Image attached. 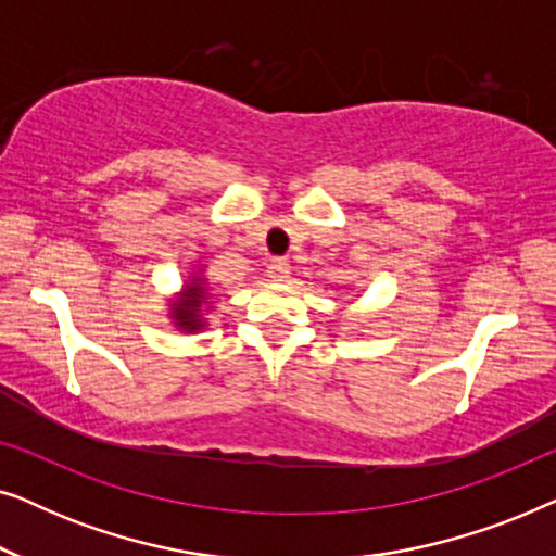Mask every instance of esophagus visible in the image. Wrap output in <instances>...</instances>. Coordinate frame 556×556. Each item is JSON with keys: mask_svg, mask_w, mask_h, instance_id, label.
<instances>
[{"mask_svg": "<svg viewBox=\"0 0 556 556\" xmlns=\"http://www.w3.org/2000/svg\"><path fill=\"white\" fill-rule=\"evenodd\" d=\"M288 273H291V263L283 261V257H278V261H273L268 265V278L276 280V283H283V280H288Z\"/></svg>", "mask_w": 556, "mask_h": 556, "instance_id": "obj_1", "label": "esophagus"}]
</instances>
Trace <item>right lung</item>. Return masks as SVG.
<instances>
[{
	"label": "right lung",
	"mask_w": 556,
	"mask_h": 556,
	"mask_svg": "<svg viewBox=\"0 0 556 556\" xmlns=\"http://www.w3.org/2000/svg\"><path fill=\"white\" fill-rule=\"evenodd\" d=\"M215 295H212L210 280L204 268H192V273L181 280V288L166 301V316L172 326L181 333H197L207 329V316L215 308Z\"/></svg>",
	"instance_id": "1"
}]
</instances>
